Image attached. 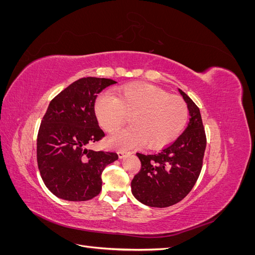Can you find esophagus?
I'll return each mask as SVG.
<instances>
[{
    "label": "esophagus",
    "mask_w": 255,
    "mask_h": 255,
    "mask_svg": "<svg viewBox=\"0 0 255 255\" xmlns=\"http://www.w3.org/2000/svg\"><path fill=\"white\" fill-rule=\"evenodd\" d=\"M128 154H129V152L128 151H125V150H119L118 151V155H119V158H123L126 155H128Z\"/></svg>",
    "instance_id": "esophagus-1"
}]
</instances>
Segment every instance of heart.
Masks as SVG:
<instances>
[{
    "label": "heart",
    "mask_w": 255,
    "mask_h": 255,
    "mask_svg": "<svg viewBox=\"0 0 255 255\" xmlns=\"http://www.w3.org/2000/svg\"><path fill=\"white\" fill-rule=\"evenodd\" d=\"M96 117L107 133H115L128 116L130 126L110 138V144L129 149L145 143L159 149L171 143L181 134L188 119L187 105L153 85L135 83L122 86L117 97L100 95L95 103Z\"/></svg>",
    "instance_id": "obj_1"
}]
</instances>
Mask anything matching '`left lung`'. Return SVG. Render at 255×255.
I'll list each match as a JSON object with an SVG mask.
<instances>
[{
    "instance_id": "obj_1",
    "label": "left lung",
    "mask_w": 255,
    "mask_h": 255,
    "mask_svg": "<svg viewBox=\"0 0 255 255\" xmlns=\"http://www.w3.org/2000/svg\"><path fill=\"white\" fill-rule=\"evenodd\" d=\"M189 111L182 135L158 153H136L141 168L130 183L133 196L144 205L167 207L180 202L195 186L202 169L206 136L201 114L194 101L179 89Z\"/></svg>"
}]
</instances>
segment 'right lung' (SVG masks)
Segmentation results:
<instances>
[{
  "label": "right lung",
  "instance_id": "right-lung-1",
  "mask_svg": "<svg viewBox=\"0 0 255 255\" xmlns=\"http://www.w3.org/2000/svg\"><path fill=\"white\" fill-rule=\"evenodd\" d=\"M110 79L83 78L54 98L37 137V163L45 186L67 201H87L102 189L104 168L117 153L94 151L87 145L105 136L99 127L95 102Z\"/></svg>",
  "mask_w": 255,
  "mask_h": 255
}]
</instances>
